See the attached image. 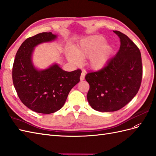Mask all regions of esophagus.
Masks as SVG:
<instances>
[{
    "instance_id": "obj_1",
    "label": "esophagus",
    "mask_w": 156,
    "mask_h": 156,
    "mask_svg": "<svg viewBox=\"0 0 156 156\" xmlns=\"http://www.w3.org/2000/svg\"><path fill=\"white\" fill-rule=\"evenodd\" d=\"M85 72H82V74H81V76H80V80L81 81H82V80H84V78H85Z\"/></svg>"
}]
</instances>
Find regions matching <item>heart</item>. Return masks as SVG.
Listing matches in <instances>:
<instances>
[{"label":"heart","mask_w":156,"mask_h":156,"mask_svg":"<svg viewBox=\"0 0 156 156\" xmlns=\"http://www.w3.org/2000/svg\"><path fill=\"white\" fill-rule=\"evenodd\" d=\"M104 41V39L100 36L88 37L83 41L79 47H76L74 51H67V58L71 63L78 65L80 60L89 57L90 66L92 69H101L107 63L111 53V47L109 45L100 46Z\"/></svg>","instance_id":"b5f03b06"}]
</instances>
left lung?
<instances>
[{
    "label": "left lung",
    "instance_id": "1",
    "mask_svg": "<svg viewBox=\"0 0 156 156\" xmlns=\"http://www.w3.org/2000/svg\"><path fill=\"white\" fill-rule=\"evenodd\" d=\"M121 46L116 55L101 70L90 72L87 99L90 106L101 112L118 111L134 98L142 78L141 53L132 40L119 31Z\"/></svg>",
    "mask_w": 156,
    "mask_h": 156
}]
</instances>
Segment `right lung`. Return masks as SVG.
I'll return each instance as SVG.
<instances>
[{
	"instance_id": "obj_1",
	"label": "right lung",
	"mask_w": 156,
	"mask_h": 156,
	"mask_svg": "<svg viewBox=\"0 0 156 156\" xmlns=\"http://www.w3.org/2000/svg\"><path fill=\"white\" fill-rule=\"evenodd\" d=\"M57 35L43 32L30 37L18 49L12 67L14 86L21 101L36 113L50 114L61 109L70 91L80 82L82 71L66 72L57 64L37 70L31 61L34 47L53 41Z\"/></svg>"
}]
</instances>
